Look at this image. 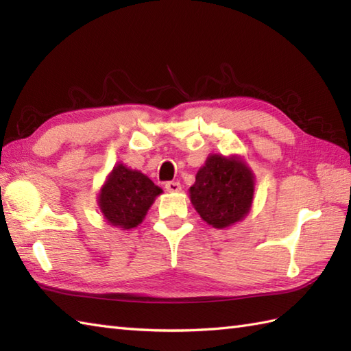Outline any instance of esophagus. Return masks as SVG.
I'll return each mask as SVG.
<instances>
[{"label":"esophagus","instance_id":"obj_1","mask_svg":"<svg viewBox=\"0 0 351 351\" xmlns=\"http://www.w3.org/2000/svg\"><path fill=\"white\" fill-rule=\"evenodd\" d=\"M166 190H167L169 193H178V191H181V184L178 182V181H169V182H166Z\"/></svg>","mask_w":351,"mask_h":351}]
</instances>
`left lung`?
I'll return each instance as SVG.
<instances>
[{
    "label": "left lung",
    "mask_w": 351,
    "mask_h": 351,
    "mask_svg": "<svg viewBox=\"0 0 351 351\" xmlns=\"http://www.w3.org/2000/svg\"><path fill=\"white\" fill-rule=\"evenodd\" d=\"M253 191L255 176L243 160L213 154L199 169L190 199L208 225L225 229L249 214Z\"/></svg>",
    "instance_id": "1"
}]
</instances>
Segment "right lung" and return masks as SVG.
I'll return each mask as SVG.
<instances>
[{"label":"right lung","mask_w":351,"mask_h":351,"mask_svg":"<svg viewBox=\"0 0 351 351\" xmlns=\"http://www.w3.org/2000/svg\"><path fill=\"white\" fill-rule=\"evenodd\" d=\"M162 190L138 170L117 164L99 191V210L111 226L132 229L143 221Z\"/></svg>","instance_id":"obj_1"}]
</instances>
